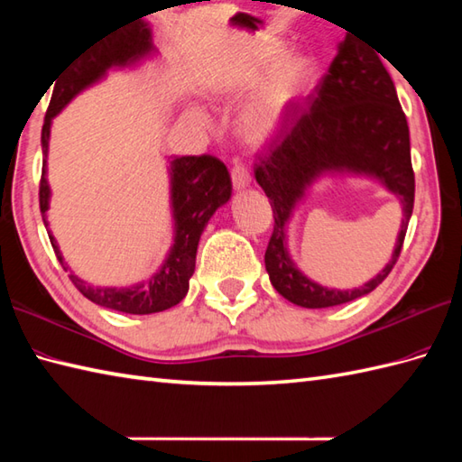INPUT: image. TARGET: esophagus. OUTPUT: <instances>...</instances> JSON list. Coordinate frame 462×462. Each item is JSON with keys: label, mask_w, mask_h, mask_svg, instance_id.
Masks as SVG:
<instances>
[{"label": "esophagus", "mask_w": 462, "mask_h": 462, "mask_svg": "<svg viewBox=\"0 0 462 462\" xmlns=\"http://www.w3.org/2000/svg\"><path fill=\"white\" fill-rule=\"evenodd\" d=\"M250 180H252V176H250L248 166L242 164V162L234 164V169H232V184H234V189H236V190L246 189V186L250 184Z\"/></svg>", "instance_id": "obj_1"}]
</instances>
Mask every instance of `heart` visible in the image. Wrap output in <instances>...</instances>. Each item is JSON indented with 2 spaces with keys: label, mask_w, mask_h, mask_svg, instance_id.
<instances>
[{
  "label": "heart",
  "mask_w": 462,
  "mask_h": 462,
  "mask_svg": "<svg viewBox=\"0 0 462 462\" xmlns=\"http://www.w3.org/2000/svg\"><path fill=\"white\" fill-rule=\"evenodd\" d=\"M282 53L283 43L280 39H268L240 65L236 79L232 81L234 89L254 85L273 69L258 93L252 97L246 111L242 113V133L254 143H263L276 134L290 105L308 89L316 77V61L310 55L291 53L281 60ZM194 116L196 121L204 123L202 113L196 111Z\"/></svg>",
  "instance_id": "1"
}]
</instances>
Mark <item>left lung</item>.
<instances>
[{
    "instance_id": "8db88e82",
    "label": "left lung",
    "mask_w": 462,
    "mask_h": 462,
    "mask_svg": "<svg viewBox=\"0 0 462 462\" xmlns=\"http://www.w3.org/2000/svg\"><path fill=\"white\" fill-rule=\"evenodd\" d=\"M326 171L367 173L385 183L404 204L394 256L375 279L356 291L319 287L292 266L287 254L289 216L307 186ZM254 174L273 212V232L263 262L278 293L296 306L313 310L339 306L375 290L399 260L415 202L409 125L381 59L353 37L343 39L313 91L311 105L266 152L258 154Z\"/></svg>"
}]
</instances>
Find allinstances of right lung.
I'll return each instance as SVG.
<instances>
[{"label":"right lung","mask_w":462,"mask_h":462,"mask_svg":"<svg viewBox=\"0 0 462 462\" xmlns=\"http://www.w3.org/2000/svg\"><path fill=\"white\" fill-rule=\"evenodd\" d=\"M152 49L151 27L143 19H134L131 23L115 27L113 32L99 35L83 51L77 53L63 71L57 75V79H53L55 87L42 129L43 156H47L53 116L77 93L99 81L111 67L131 65L139 61L141 57L149 55ZM45 162L47 161L43 159L42 180H39V208H42L43 222L49 208V194H51L45 179ZM230 194L232 180L228 169L220 159H216L212 154L179 156V159L171 161V200L176 234L171 254L164 260L162 268L151 280L136 283L133 288H93L77 278L75 273H69V280L75 283V288L87 300L123 313L146 316V313L164 311L176 306L189 291V280L194 273L196 248H199L200 234L208 224L210 216L222 204L228 202ZM49 240H51L59 263L67 272L69 268L57 248L55 238L49 236Z\"/></svg>","instance_id":"right-lung-1"}]
</instances>
